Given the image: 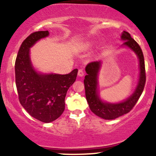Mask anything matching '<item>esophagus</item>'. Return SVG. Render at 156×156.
<instances>
[{"mask_svg":"<svg viewBox=\"0 0 156 156\" xmlns=\"http://www.w3.org/2000/svg\"><path fill=\"white\" fill-rule=\"evenodd\" d=\"M78 76H80V77L83 76H84V72H83V69H78Z\"/></svg>","mask_w":156,"mask_h":156,"instance_id":"34e87169","label":"esophagus"}]
</instances>
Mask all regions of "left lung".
<instances>
[{
    "mask_svg": "<svg viewBox=\"0 0 156 156\" xmlns=\"http://www.w3.org/2000/svg\"><path fill=\"white\" fill-rule=\"evenodd\" d=\"M122 39L125 40L123 44L136 53L139 59L140 66V77L138 86L134 93L129 98L116 104L103 103L98 94V73L101 67V62H92L87 64L86 72L87 75L84 79V87L87 101L91 111L98 117L105 119H114L121 117L130 112L136 104L141 94L144 90L146 82L145 65H144V55L139 44L132 38L128 32L123 31L122 33Z\"/></svg>",
    "mask_w": 156,
    "mask_h": 156,
    "instance_id": "8db88e82",
    "label": "left lung"
}]
</instances>
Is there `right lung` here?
<instances>
[{"mask_svg": "<svg viewBox=\"0 0 156 156\" xmlns=\"http://www.w3.org/2000/svg\"><path fill=\"white\" fill-rule=\"evenodd\" d=\"M48 34V31H41L28 36L20 48L15 66L20 103L31 117L46 123L55 120L64 112L66 94L78 74L77 69L67 75H42L33 69L29 48Z\"/></svg>", "mask_w": 156, "mask_h": 156, "instance_id": "right-lung-1", "label": "right lung"}]
</instances>
